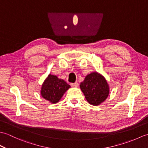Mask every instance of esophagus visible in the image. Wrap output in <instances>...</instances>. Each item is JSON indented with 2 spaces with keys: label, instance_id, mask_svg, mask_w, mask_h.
Masks as SVG:
<instances>
[{
  "label": "esophagus",
  "instance_id": "esophagus-1",
  "mask_svg": "<svg viewBox=\"0 0 148 148\" xmlns=\"http://www.w3.org/2000/svg\"><path fill=\"white\" fill-rule=\"evenodd\" d=\"M71 85L72 87L76 88V87H78V86H79V84H78L77 82H76V83H71Z\"/></svg>",
  "mask_w": 148,
  "mask_h": 148
}]
</instances>
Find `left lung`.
Listing matches in <instances>:
<instances>
[{
	"label": "left lung",
	"mask_w": 148,
	"mask_h": 148,
	"mask_svg": "<svg viewBox=\"0 0 148 148\" xmlns=\"http://www.w3.org/2000/svg\"><path fill=\"white\" fill-rule=\"evenodd\" d=\"M80 88L86 100L93 106H98L108 98L109 85L105 78L97 72H92L85 77L80 84Z\"/></svg>",
	"instance_id": "8db88e82"
}]
</instances>
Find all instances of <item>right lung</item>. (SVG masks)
<instances>
[{"label": "right lung", "mask_w": 148, "mask_h": 148, "mask_svg": "<svg viewBox=\"0 0 148 148\" xmlns=\"http://www.w3.org/2000/svg\"><path fill=\"white\" fill-rule=\"evenodd\" d=\"M71 86L64 80L49 74L42 84L40 93L44 99L53 103H57Z\"/></svg>", "instance_id": "1"}]
</instances>
